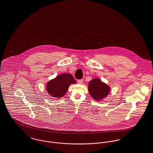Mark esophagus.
<instances>
[{"label":"esophagus","mask_w":153,"mask_h":153,"mask_svg":"<svg viewBox=\"0 0 153 153\" xmlns=\"http://www.w3.org/2000/svg\"><path fill=\"white\" fill-rule=\"evenodd\" d=\"M77 82L80 84H81L82 83V80H77Z\"/></svg>","instance_id":"1"}]
</instances>
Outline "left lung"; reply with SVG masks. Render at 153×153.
I'll list each match as a JSON object with an SVG mask.
<instances>
[{
  "label": "left lung",
  "instance_id": "8db88e82",
  "mask_svg": "<svg viewBox=\"0 0 153 153\" xmlns=\"http://www.w3.org/2000/svg\"><path fill=\"white\" fill-rule=\"evenodd\" d=\"M88 89L91 97L97 101H100L107 97L110 87L98 78H94L88 82Z\"/></svg>",
  "mask_w": 153,
  "mask_h": 153
}]
</instances>
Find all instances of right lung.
I'll return each mask as SVG.
<instances>
[{
	"mask_svg": "<svg viewBox=\"0 0 153 153\" xmlns=\"http://www.w3.org/2000/svg\"><path fill=\"white\" fill-rule=\"evenodd\" d=\"M76 83V81L72 74L64 73L48 81L46 84V90L51 97L59 99L66 94L70 85Z\"/></svg>",
	"mask_w": 153,
	"mask_h": 153,
	"instance_id": "1",
	"label": "right lung"
}]
</instances>
